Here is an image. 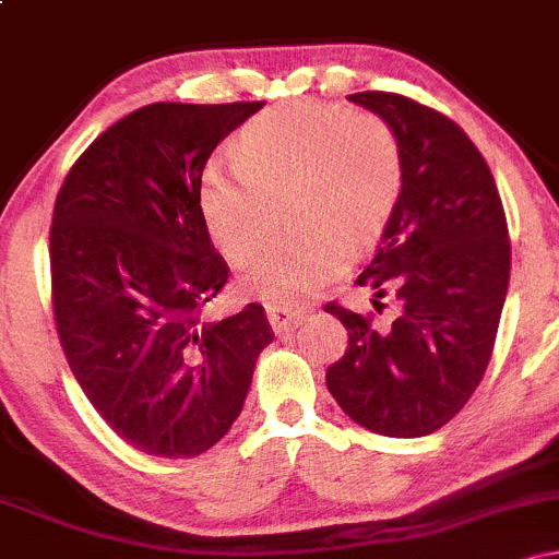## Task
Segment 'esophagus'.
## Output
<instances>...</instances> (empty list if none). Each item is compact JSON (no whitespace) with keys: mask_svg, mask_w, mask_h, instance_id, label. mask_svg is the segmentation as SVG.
I'll use <instances>...</instances> for the list:
<instances>
[{"mask_svg":"<svg viewBox=\"0 0 559 559\" xmlns=\"http://www.w3.org/2000/svg\"><path fill=\"white\" fill-rule=\"evenodd\" d=\"M305 307H286V305H271L267 307V320H271L275 333L292 331L294 325L305 318Z\"/></svg>","mask_w":559,"mask_h":559,"instance_id":"obj_1","label":"esophagus"}]
</instances>
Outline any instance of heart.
I'll return each instance as SVG.
<instances>
[{"instance_id":"1","label":"heart","mask_w":559,"mask_h":559,"mask_svg":"<svg viewBox=\"0 0 559 559\" xmlns=\"http://www.w3.org/2000/svg\"><path fill=\"white\" fill-rule=\"evenodd\" d=\"M404 150L373 112L294 99L241 126L234 155L202 170L199 207L223 258L243 265L264 240L272 202L285 199L289 234L241 275L271 305H299L368 249L400 207Z\"/></svg>"}]
</instances>
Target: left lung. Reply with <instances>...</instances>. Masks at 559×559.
<instances>
[{"label": "left lung", "mask_w": 559, "mask_h": 559, "mask_svg": "<svg viewBox=\"0 0 559 559\" xmlns=\"http://www.w3.org/2000/svg\"><path fill=\"white\" fill-rule=\"evenodd\" d=\"M349 99L389 120L404 150L402 202L355 281L396 297L400 316L376 329L329 301L349 346L325 386L368 431L415 439L465 407L491 360L510 284L507 217L489 165L454 120L391 92Z\"/></svg>", "instance_id": "obj_1"}]
</instances>
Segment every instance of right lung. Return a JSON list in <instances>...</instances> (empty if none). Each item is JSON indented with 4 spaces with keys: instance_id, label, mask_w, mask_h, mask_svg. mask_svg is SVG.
Returning <instances> with one entry per match:
<instances>
[{
    "instance_id": "right-lung-1",
    "label": "right lung",
    "mask_w": 559,
    "mask_h": 559,
    "mask_svg": "<svg viewBox=\"0 0 559 559\" xmlns=\"http://www.w3.org/2000/svg\"><path fill=\"white\" fill-rule=\"evenodd\" d=\"M260 107H141L88 144L57 194L49 265L62 352L107 426L155 457L217 444L273 342L262 305L204 318L230 271L199 207L202 170Z\"/></svg>"
}]
</instances>
